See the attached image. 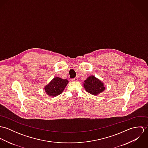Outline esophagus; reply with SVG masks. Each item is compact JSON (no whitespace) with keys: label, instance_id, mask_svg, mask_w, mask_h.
Segmentation results:
<instances>
[{"label":"esophagus","instance_id":"1","mask_svg":"<svg viewBox=\"0 0 148 148\" xmlns=\"http://www.w3.org/2000/svg\"><path fill=\"white\" fill-rule=\"evenodd\" d=\"M72 82H77V81H78V78H77V77L74 78V79H72Z\"/></svg>","mask_w":148,"mask_h":148}]
</instances>
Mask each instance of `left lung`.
Listing matches in <instances>:
<instances>
[{"label": "left lung", "instance_id": "left-lung-1", "mask_svg": "<svg viewBox=\"0 0 148 148\" xmlns=\"http://www.w3.org/2000/svg\"><path fill=\"white\" fill-rule=\"evenodd\" d=\"M84 87L85 90L93 95H98L105 89L104 83L94 76H90L84 81Z\"/></svg>", "mask_w": 148, "mask_h": 148}]
</instances>
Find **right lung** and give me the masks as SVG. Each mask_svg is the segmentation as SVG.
Listing matches in <instances>:
<instances>
[{"label":"right lung","mask_w":148,"mask_h":148,"mask_svg":"<svg viewBox=\"0 0 148 148\" xmlns=\"http://www.w3.org/2000/svg\"><path fill=\"white\" fill-rule=\"evenodd\" d=\"M68 83V80L66 79H63L59 77H54L44 88V89L48 96L56 97L63 92Z\"/></svg>","instance_id":"right-lung-1"}]
</instances>
